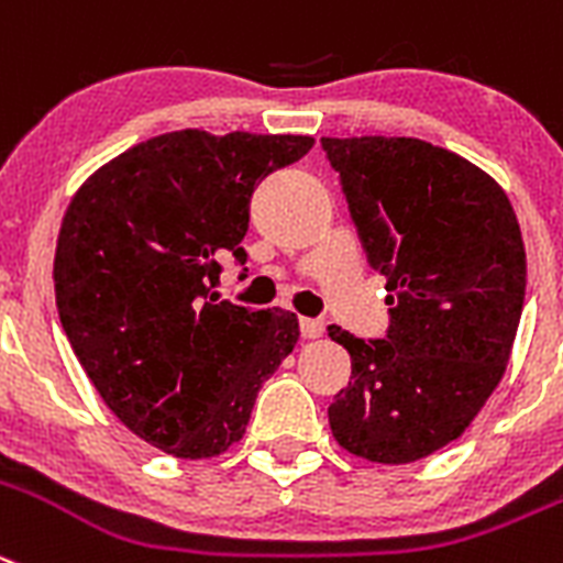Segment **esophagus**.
<instances>
[{"mask_svg":"<svg viewBox=\"0 0 563 563\" xmlns=\"http://www.w3.org/2000/svg\"><path fill=\"white\" fill-rule=\"evenodd\" d=\"M299 330H302V335L306 339H319V335L324 333V322L322 319H299Z\"/></svg>","mask_w":563,"mask_h":563,"instance_id":"1","label":"esophagus"}]
</instances>
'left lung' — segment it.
I'll list each match as a JSON object with an SVG mask.
<instances>
[{"mask_svg": "<svg viewBox=\"0 0 563 563\" xmlns=\"http://www.w3.org/2000/svg\"><path fill=\"white\" fill-rule=\"evenodd\" d=\"M372 269L388 277V339L330 324L353 380L328 419L346 453L413 464L459 439L506 375L525 302L511 199L466 157L419 139H322Z\"/></svg>", "mask_w": 563, "mask_h": 563, "instance_id": "1", "label": "left lung"}]
</instances>
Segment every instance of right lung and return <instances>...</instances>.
Instances as JSON below:
<instances>
[{
  "label": "right lung",
  "instance_id": "1",
  "mask_svg": "<svg viewBox=\"0 0 563 563\" xmlns=\"http://www.w3.org/2000/svg\"><path fill=\"white\" fill-rule=\"evenodd\" d=\"M311 146L177 130L99 166L68 202L52 272L63 330L104 406L152 448L228 453L299 341L297 313L217 302L210 286L219 255L246 261L257 180Z\"/></svg>",
  "mask_w": 563,
  "mask_h": 563
}]
</instances>
